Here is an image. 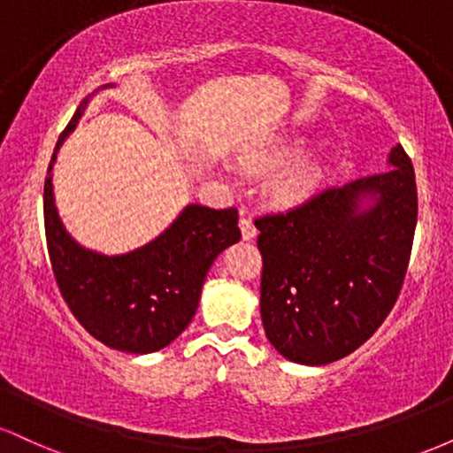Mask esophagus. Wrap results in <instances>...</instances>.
I'll use <instances>...</instances> for the list:
<instances>
[{"instance_id":"esophagus-1","label":"esophagus","mask_w":453,"mask_h":453,"mask_svg":"<svg viewBox=\"0 0 453 453\" xmlns=\"http://www.w3.org/2000/svg\"><path fill=\"white\" fill-rule=\"evenodd\" d=\"M241 232H242L244 241H251V238H256V234H257L256 223L249 219V217H242V219H241Z\"/></svg>"}]
</instances>
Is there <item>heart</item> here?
I'll use <instances>...</instances> for the list:
<instances>
[{
  "label": "heart",
  "instance_id": "obj_1",
  "mask_svg": "<svg viewBox=\"0 0 453 453\" xmlns=\"http://www.w3.org/2000/svg\"><path fill=\"white\" fill-rule=\"evenodd\" d=\"M283 157H288V150L285 149H274L270 153L262 155L256 161V165L259 168H270V165H277L283 161ZM315 168L306 161H300V164L292 165V168L283 170L277 179L273 180V191L279 200L283 202H298L313 189L315 185Z\"/></svg>",
  "mask_w": 453,
  "mask_h": 453
}]
</instances>
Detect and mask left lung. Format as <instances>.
<instances>
[{"label": "left lung", "instance_id": "1", "mask_svg": "<svg viewBox=\"0 0 453 453\" xmlns=\"http://www.w3.org/2000/svg\"><path fill=\"white\" fill-rule=\"evenodd\" d=\"M389 173L327 187L256 219L259 313L280 356L321 366L364 345L396 304L418 223V187L396 144ZM364 199L372 204L362 207Z\"/></svg>", "mask_w": 453, "mask_h": 453}]
</instances>
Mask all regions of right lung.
<instances>
[{"label": "right lung", "instance_id": "right-lung-1", "mask_svg": "<svg viewBox=\"0 0 453 453\" xmlns=\"http://www.w3.org/2000/svg\"><path fill=\"white\" fill-rule=\"evenodd\" d=\"M87 102L89 97L57 140L44 180L50 266L67 306L93 339L126 353H153L170 345L194 319L212 262L241 241L238 211L189 204L168 230L126 256H102L81 247L55 209L50 170Z\"/></svg>", "mask_w": 453, "mask_h": 453}]
</instances>
